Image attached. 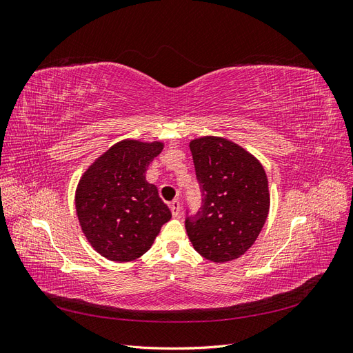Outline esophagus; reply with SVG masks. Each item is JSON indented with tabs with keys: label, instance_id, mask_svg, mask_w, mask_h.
Listing matches in <instances>:
<instances>
[{
	"label": "esophagus",
	"instance_id": "esophagus-1",
	"mask_svg": "<svg viewBox=\"0 0 353 353\" xmlns=\"http://www.w3.org/2000/svg\"><path fill=\"white\" fill-rule=\"evenodd\" d=\"M169 208H170V212H172V216L174 218H178L179 213H181V205L178 200H174L172 203H169Z\"/></svg>",
	"mask_w": 353,
	"mask_h": 353
}]
</instances>
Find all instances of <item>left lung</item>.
I'll return each instance as SVG.
<instances>
[{
    "label": "left lung",
    "mask_w": 353,
    "mask_h": 353,
    "mask_svg": "<svg viewBox=\"0 0 353 353\" xmlns=\"http://www.w3.org/2000/svg\"><path fill=\"white\" fill-rule=\"evenodd\" d=\"M201 191V208L185 219L197 253L215 263L248 252L270 212V190L262 163L241 145L222 137L190 141Z\"/></svg>",
    "instance_id": "8db88e82"
}]
</instances>
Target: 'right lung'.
I'll use <instances>...</instances> for the list:
<instances>
[{
  "label": "right lung",
  "mask_w": 353,
  "mask_h": 353,
  "mask_svg": "<svg viewBox=\"0 0 353 353\" xmlns=\"http://www.w3.org/2000/svg\"><path fill=\"white\" fill-rule=\"evenodd\" d=\"M163 150L162 141L122 140L99 156L81 176L74 206L92 249L114 262H131L152 248L172 218L147 183V168Z\"/></svg>",
  "instance_id": "right-lung-1"
}]
</instances>
